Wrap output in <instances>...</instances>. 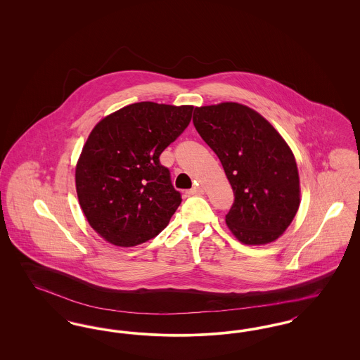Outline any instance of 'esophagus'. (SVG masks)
Segmentation results:
<instances>
[{
    "instance_id": "34e87169",
    "label": "esophagus",
    "mask_w": 360,
    "mask_h": 360,
    "mask_svg": "<svg viewBox=\"0 0 360 360\" xmlns=\"http://www.w3.org/2000/svg\"><path fill=\"white\" fill-rule=\"evenodd\" d=\"M202 193H204V190L200 188V186H194V188H191L186 191L188 195H201Z\"/></svg>"
}]
</instances>
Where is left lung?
Returning <instances> with one entry per match:
<instances>
[{
  "label": "left lung",
  "mask_w": 360,
  "mask_h": 360,
  "mask_svg": "<svg viewBox=\"0 0 360 360\" xmlns=\"http://www.w3.org/2000/svg\"><path fill=\"white\" fill-rule=\"evenodd\" d=\"M193 122L219 156L233 190L225 221L251 245L278 239L300 206V178L289 146L248 106L223 103L194 109Z\"/></svg>",
  "instance_id": "left-lung-1"
}]
</instances>
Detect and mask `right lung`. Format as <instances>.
I'll use <instances>...</instances> for the list:
<instances>
[{
  "mask_svg": "<svg viewBox=\"0 0 360 360\" xmlns=\"http://www.w3.org/2000/svg\"><path fill=\"white\" fill-rule=\"evenodd\" d=\"M193 106L136 103L100 121L75 169L90 226L119 247L154 239L182 202L159 156L191 120Z\"/></svg>",
  "mask_w": 360,
  "mask_h": 360,
  "instance_id": "add662e5",
  "label": "right lung"
}]
</instances>
